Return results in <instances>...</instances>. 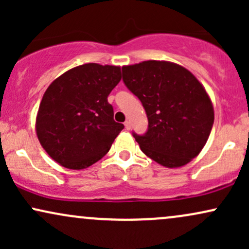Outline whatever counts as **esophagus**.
Instances as JSON below:
<instances>
[{
  "mask_svg": "<svg viewBox=\"0 0 249 249\" xmlns=\"http://www.w3.org/2000/svg\"><path fill=\"white\" fill-rule=\"evenodd\" d=\"M124 125H125V128H126V130H130V128H131V122L130 121L125 122Z\"/></svg>",
  "mask_w": 249,
  "mask_h": 249,
  "instance_id": "obj_1",
  "label": "esophagus"
}]
</instances>
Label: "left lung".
<instances>
[{
    "label": "left lung",
    "instance_id": "left-lung-1",
    "mask_svg": "<svg viewBox=\"0 0 249 249\" xmlns=\"http://www.w3.org/2000/svg\"><path fill=\"white\" fill-rule=\"evenodd\" d=\"M123 81L146 111L147 132L133 133L142 152L168 168L196 158L214 123L212 101L196 76L176 63L145 61L123 67Z\"/></svg>",
    "mask_w": 249,
    "mask_h": 249
}]
</instances>
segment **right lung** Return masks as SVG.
<instances>
[{
    "label": "right lung",
    "mask_w": 249,
    "mask_h": 249,
    "mask_svg": "<svg viewBox=\"0 0 249 249\" xmlns=\"http://www.w3.org/2000/svg\"><path fill=\"white\" fill-rule=\"evenodd\" d=\"M121 68L88 63L68 70L43 95L36 134L63 167L82 170L102 159L124 125L113 121L107 96L121 82Z\"/></svg>",
    "instance_id": "right-lung-1"
}]
</instances>
